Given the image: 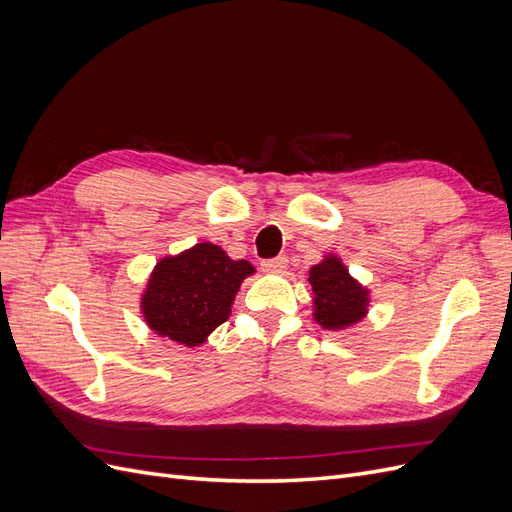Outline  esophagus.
<instances>
[{
	"mask_svg": "<svg viewBox=\"0 0 512 512\" xmlns=\"http://www.w3.org/2000/svg\"><path fill=\"white\" fill-rule=\"evenodd\" d=\"M286 267H288L286 256H277V258L262 262V271H265V273H282Z\"/></svg>",
	"mask_w": 512,
	"mask_h": 512,
	"instance_id": "esophagus-1",
	"label": "esophagus"
}]
</instances>
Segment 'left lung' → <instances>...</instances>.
I'll return each instance as SVG.
<instances>
[{
    "label": "left lung",
    "mask_w": 512,
    "mask_h": 512,
    "mask_svg": "<svg viewBox=\"0 0 512 512\" xmlns=\"http://www.w3.org/2000/svg\"><path fill=\"white\" fill-rule=\"evenodd\" d=\"M312 286V314L316 324L327 331H344L369 314L371 290L354 280L337 254H324L309 269Z\"/></svg>",
    "instance_id": "1"
}]
</instances>
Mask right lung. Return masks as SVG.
I'll use <instances>...</instances> for the list:
<instances>
[{"instance_id":"1","label":"right lung","mask_w":512,"mask_h":512,"mask_svg":"<svg viewBox=\"0 0 512 512\" xmlns=\"http://www.w3.org/2000/svg\"><path fill=\"white\" fill-rule=\"evenodd\" d=\"M254 273L250 262L232 260L211 241L164 256L141 294L143 320L156 335L196 348L228 320L243 280Z\"/></svg>"}]
</instances>
